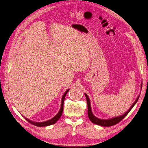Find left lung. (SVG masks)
I'll return each instance as SVG.
<instances>
[{
  "label": "left lung",
  "mask_w": 148,
  "mask_h": 148,
  "mask_svg": "<svg viewBox=\"0 0 148 148\" xmlns=\"http://www.w3.org/2000/svg\"><path fill=\"white\" fill-rule=\"evenodd\" d=\"M142 87V86H141ZM85 96H86V101H87V104H88V117L89 119H90V120L93 123H95L97 125H101V126L102 127H110V126H113L114 125H116L117 123H118L119 122H120L121 120H122L123 119H124L125 117V116H127V115L130 112V111L132 110V109L133 107V106L135 105L136 103L137 102L139 97H140V95L138 96V97H137L136 100L135 101V102L133 103V105L131 106L130 108L128 111H127L123 115H120L119 117H117L115 118H112L110 119L109 120H102L100 119H98L97 117H96L95 115H94L92 113L91 111V104H90V101H89V97L88 96V95L86 94H84Z\"/></svg>",
  "instance_id": "8db88e82"
}]
</instances>
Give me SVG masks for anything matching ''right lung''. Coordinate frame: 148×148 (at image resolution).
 Segmentation results:
<instances>
[{
    "mask_svg": "<svg viewBox=\"0 0 148 148\" xmlns=\"http://www.w3.org/2000/svg\"><path fill=\"white\" fill-rule=\"evenodd\" d=\"M69 91V89H67V90L65 91V92L64 93V95H63L62 97V104H61V107H60V109L59 112V113H58L54 117H53L52 119H51V120H49L48 121H46V122H33V121L29 120V119H26L25 117V119L28 121V122H29L30 123L33 124L36 127H46V126H49V125H53L54 124L57 122V121L59 120L61 115L62 114V112H63V109H64V102L65 100V97L66 96V93L68 92V91Z\"/></svg>",
    "mask_w": 148,
    "mask_h": 148,
    "instance_id": "right-lung-1",
    "label": "right lung"
}]
</instances>
